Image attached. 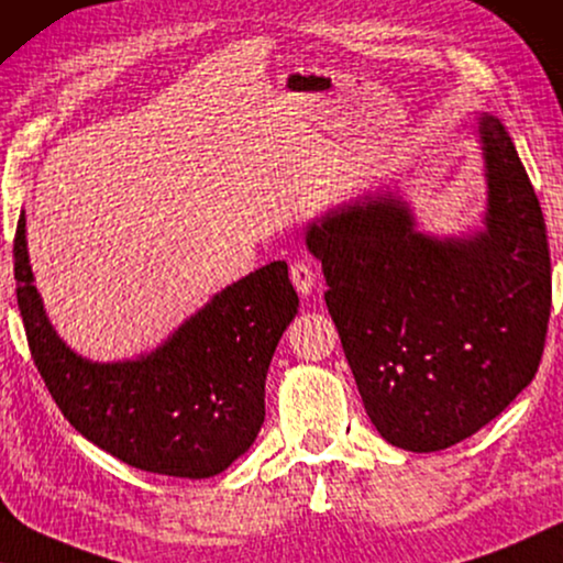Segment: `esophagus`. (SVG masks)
I'll use <instances>...</instances> for the list:
<instances>
[{
	"label": "esophagus",
	"mask_w": 563,
	"mask_h": 563,
	"mask_svg": "<svg viewBox=\"0 0 563 563\" xmlns=\"http://www.w3.org/2000/svg\"><path fill=\"white\" fill-rule=\"evenodd\" d=\"M290 280L296 285L300 296H308L316 285V273L311 271V265L303 263V260H296V263H290Z\"/></svg>",
	"instance_id": "obj_1"
}]
</instances>
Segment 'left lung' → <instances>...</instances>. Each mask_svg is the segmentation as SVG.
<instances>
[{"label":"left lung","instance_id":"1","mask_svg":"<svg viewBox=\"0 0 563 563\" xmlns=\"http://www.w3.org/2000/svg\"><path fill=\"white\" fill-rule=\"evenodd\" d=\"M485 229L431 236L393 194L311 221L329 313L387 443L429 454L470 439L536 377L551 316L541 203L493 114L477 117Z\"/></svg>","mask_w":563,"mask_h":563}]
</instances>
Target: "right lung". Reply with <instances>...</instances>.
<instances>
[{
  "mask_svg": "<svg viewBox=\"0 0 563 563\" xmlns=\"http://www.w3.org/2000/svg\"><path fill=\"white\" fill-rule=\"evenodd\" d=\"M18 306L35 367L55 406L99 449L168 477L224 472L265 421V377L298 313L278 260L227 285L157 350L124 362L76 354L47 321L27 257L25 211L14 234Z\"/></svg>",
  "mask_w": 563,
  "mask_h": 563,
  "instance_id": "right-lung-1",
  "label": "right lung"
}]
</instances>
